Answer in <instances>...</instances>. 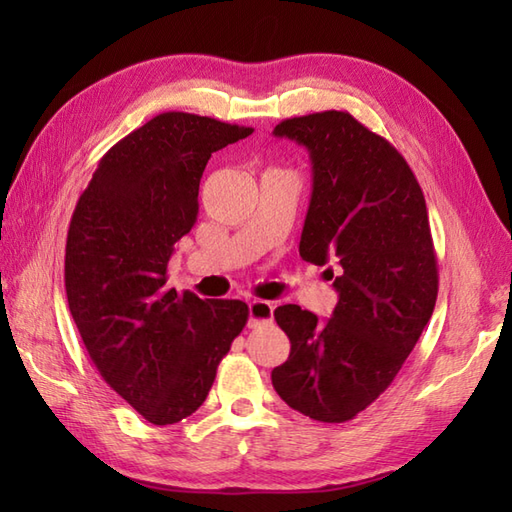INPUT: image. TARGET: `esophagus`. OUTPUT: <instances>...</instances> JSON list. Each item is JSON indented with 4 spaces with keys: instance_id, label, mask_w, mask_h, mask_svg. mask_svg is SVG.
<instances>
[{
    "instance_id": "obj_1",
    "label": "esophagus",
    "mask_w": 512,
    "mask_h": 512,
    "mask_svg": "<svg viewBox=\"0 0 512 512\" xmlns=\"http://www.w3.org/2000/svg\"><path fill=\"white\" fill-rule=\"evenodd\" d=\"M273 312L275 306L270 301L255 299L248 303V328H257V325L273 323Z\"/></svg>"
}]
</instances>
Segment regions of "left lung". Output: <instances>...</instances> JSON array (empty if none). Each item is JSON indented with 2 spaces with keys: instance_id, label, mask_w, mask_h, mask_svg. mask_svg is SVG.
Instances as JSON below:
<instances>
[{
  "instance_id": "1",
  "label": "left lung",
  "mask_w": 512,
  "mask_h": 512,
  "mask_svg": "<svg viewBox=\"0 0 512 512\" xmlns=\"http://www.w3.org/2000/svg\"><path fill=\"white\" fill-rule=\"evenodd\" d=\"M275 136L308 149L312 198L299 255L339 264V303L328 321L295 303L275 319L290 356L273 369L288 407L319 422H345L391 385L429 323L438 262L427 204L407 160L347 112L281 121Z\"/></svg>"
}]
</instances>
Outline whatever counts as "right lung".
Listing matches in <instances>:
<instances>
[{
	"instance_id": "add662e5",
	"label": "right lung",
	"mask_w": 512,
	"mask_h": 512,
	"mask_svg": "<svg viewBox=\"0 0 512 512\" xmlns=\"http://www.w3.org/2000/svg\"><path fill=\"white\" fill-rule=\"evenodd\" d=\"M250 134L209 116L158 114L107 151L72 213V319L105 383L160 427L202 405L248 321L244 301L165 284L176 242L198 220L206 162Z\"/></svg>"
}]
</instances>
